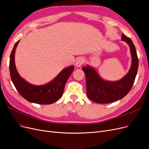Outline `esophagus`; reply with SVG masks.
<instances>
[{
  "label": "esophagus",
  "instance_id": "1",
  "mask_svg": "<svg viewBox=\"0 0 149 149\" xmlns=\"http://www.w3.org/2000/svg\"><path fill=\"white\" fill-rule=\"evenodd\" d=\"M84 63V59L83 58H80L78 59L77 61V63H76L77 67H78V68L81 67V66L83 65Z\"/></svg>",
  "mask_w": 149,
  "mask_h": 149
}]
</instances>
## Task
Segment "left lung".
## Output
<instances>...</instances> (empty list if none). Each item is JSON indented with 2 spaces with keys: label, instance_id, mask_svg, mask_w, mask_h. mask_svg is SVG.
Wrapping results in <instances>:
<instances>
[{
  "label": "left lung",
  "instance_id": "8db88e82",
  "mask_svg": "<svg viewBox=\"0 0 149 149\" xmlns=\"http://www.w3.org/2000/svg\"><path fill=\"white\" fill-rule=\"evenodd\" d=\"M122 40L130 47L132 58L130 69L122 79L114 81L105 80L91 66L86 65L82 68L86 77V94L88 97L93 102L107 104L118 101L123 98L133 87L138 69V58L131 38L122 34Z\"/></svg>",
  "mask_w": 149,
  "mask_h": 149
}]
</instances>
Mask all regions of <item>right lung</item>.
I'll use <instances>...</instances> for the list:
<instances>
[{
    "mask_svg": "<svg viewBox=\"0 0 149 149\" xmlns=\"http://www.w3.org/2000/svg\"><path fill=\"white\" fill-rule=\"evenodd\" d=\"M20 40L15 44L10 58V73L11 79L16 89L27 101L39 104H51L58 101L63 95L65 84L72 73L74 66L71 65L60 72L49 83L43 85L29 84L19 75L15 63V49Z\"/></svg>",
    "mask_w": 149,
    "mask_h": 149,
    "instance_id": "1",
    "label": "right lung"
}]
</instances>
